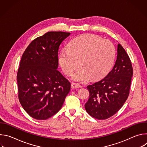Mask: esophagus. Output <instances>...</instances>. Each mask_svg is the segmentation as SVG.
<instances>
[{
  "instance_id": "obj_1",
  "label": "esophagus",
  "mask_w": 147,
  "mask_h": 147,
  "mask_svg": "<svg viewBox=\"0 0 147 147\" xmlns=\"http://www.w3.org/2000/svg\"><path fill=\"white\" fill-rule=\"evenodd\" d=\"M71 87L72 88H81L82 86H81L80 84L78 83H75V82H73L71 83Z\"/></svg>"
}]
</instances>
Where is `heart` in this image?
Returning a JSON list of instances; mask_svg holds the SVG:
<instances>
[{"label": "heart", "instance_id": "obj_1", "mask_svg": "<svg viewBox=\"0 0 147 147\" xmlns=\"http://www.w3.org/2000/svg\"><path fill=\"white\" fill-rule=\"evenodd\" d=\"M115 47L112 42L93 34H84L71 40L67 49L59 56V64L65 74L73 75L78 81L101 78L111 69L115 59Z\"/></svg>", "mask_w": 147, "mask_h": 147}]
</instances>
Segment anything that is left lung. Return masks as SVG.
<instances>
[{
    "instance_id": "obj_1",
    "label": "left lung",
    "mask_w": 147,
    "mask_h": 147,
    "mask_svg": "<svg viewBox=\"0 0 147 147\" xmlns=\"http://www.w3.org/2000/svg\"><path fill=\"white\" fill-rule=\"evenodd\" d=\"M133 74L130 59L118 44L117 60L112 70L104 78L87 87L90 92L85 104L87 112L98 120L107 119L117 112L129 96Z\"/></svg>"
}]
</instances>
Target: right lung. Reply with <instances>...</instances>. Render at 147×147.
Returning <instances> with one entry per match:
<instances>
[{
  "label": "right lung",
  "mask_w": 147,
  "mask_h": 147,
  "mask_svg": "<svg viewBox=\"0 0 147 147\" xmlns=\"http://www.w3.org/2000/svg\"><path fill=\"white\" fill-rule=\"evenodd\" d=\"M70 35L48 32L34 39L21 59L17 74L18 99L34 119L46 120L55 115L70 92V82L57 70L59 46Z\"/></svg>",
  "instance_id": "obj_1"
}]
</instances>
